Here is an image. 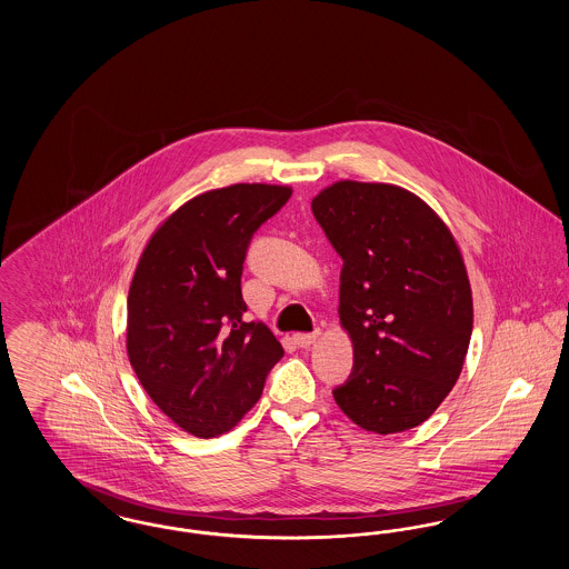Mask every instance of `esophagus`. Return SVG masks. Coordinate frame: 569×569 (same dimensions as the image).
Segmentation results:
<instances>
[{"label":"esophagus","instance_id":"34e87169","mask_svg":"<svg viewBox=\"0 0 569 569\" xmlns=\"http://www.w3.org/2000/svg\"><path fill=\"white\" fill-rule=\"evenodd\" d=\"M292 339L298 348H309L320 339V332H297Z\"/></svg>","mask_w":569,"mask_h":569}]
</instances>
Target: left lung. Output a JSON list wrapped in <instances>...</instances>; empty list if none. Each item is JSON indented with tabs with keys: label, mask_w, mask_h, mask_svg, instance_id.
<instances>
[{
	"label": "left lung",
	"mask_w": 569,
	"mask_h": 569,
	"mask_svg": "<svg viewBox=\"0 0 569 569\" xmlns=\"http://www.w3.org/2000/svg\"><path fill=\"white\" fill-rule=\"evenodd\" d=\"M311 209L343 258L353 371L335 401L365 431L403 433L441 406L467 356L473 300L459 244L422 198L390 183L337 181Z\"/></svg>",
	"instance_id": "8db88e82"
}]
</instances>
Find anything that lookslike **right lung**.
Masks as SVG:
<instances>
[{
	"label": "right lung",
	"instance_id": "add662e5",
	"mask_svg": "<svg viewBox=\"0 0 569 569\" xmlns=\"http://www.w3.org/2000/svg\"><path fill=\"white\" fill-rule=\"evenodd\" d=\"M290 186L198 193L144 244L128 295L126 348L151 401L193 437L226 433L256 406L283 356L269 326L244 322L241 274L253 232Z\"/></svg>",
	"mask_w": 569,
	"mask_h": 569
}]
</instances>
